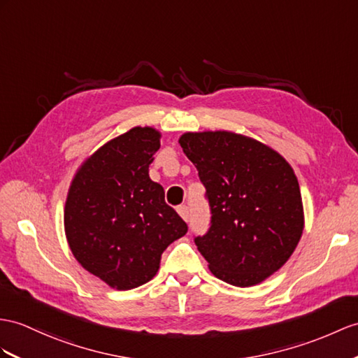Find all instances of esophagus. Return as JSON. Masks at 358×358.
I'll list each match as a JSON object with an SVG mask.
<instances>
[{"mask_svg":"<svg viewBox=\"0 0 358 358\" xmlns=\"http://www.w3.org/2000/svg\"><path fill=\"white\" fill-rule=\"evenodd\" d=\"M178 214L182 217V219H184L185 222L189 219V209H188V206L187 205H180V206H178Z\"/></svg>","mask_w":358,"mask_h":358,"instance_id":"obj_1","label":"esophagus"}]
</instances>
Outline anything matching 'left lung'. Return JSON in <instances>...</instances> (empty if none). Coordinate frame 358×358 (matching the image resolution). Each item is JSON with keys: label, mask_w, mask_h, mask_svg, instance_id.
<instances>
[{"label": "left lung", "mask_w": 358, "mask_h": 358, "mask_svg": "<svg viewBox=\"0 0 358 358\" xmlns=\"http://www.w3.org/2000/svg\"><path fill=\"white\" fill-rule=\"evenodd\" d=\"M179 144L211 208V228L194 238L211 273L235 287L263 282L302 237L303 206L292 165L272 147L228 130L187 132Z\"/></svg>", "instance_id": "left-lung-1"}]
</instances>
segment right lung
I'll use <instances>...</instances> for the list:
<instances>
[{"label": "right lung", "mask_w": 358, "mask_h": 358, "mask_svg": "<svg viewBox=\"0 0 358 358\" xmlns=\"http://www.w3.org/2000/svg\"><path fill=\"white\" fill-rule=\"evenodd\" d=\"M161 132L136 126L110 139L77 169L64 224L74 258L112 289L130 290L158 273L161 255L187 223L149 176Z\"/></svg>", "instance_id": "1"}]
</instances>
